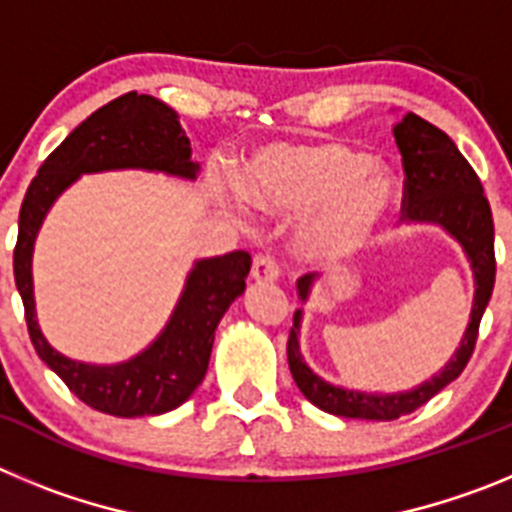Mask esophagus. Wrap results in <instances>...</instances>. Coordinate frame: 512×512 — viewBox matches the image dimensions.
<instances>
[{
  "label": "esophagus",
  "instance_id": "34e87169",
  "mask_svg": "<svg viewBox=\"0 0 512 512\" xmlns=\"http://www.w3.org/2000/svg\"><path fill=\"white\" fill-rule=\"evenodd\" d=\"M253 282L259 284H271L279 279V264L274 261V256H256L251 266Z\"/></svg>",
  "mask_w": 512,
  "mask_h": 512
}]
</instances>
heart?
Masks as SVG:
<instances>
[{"instance_id": "obj_1", "label": "heart", "mask_w": 512, "mask_h": 512, "mask_svg": "<svg viewBox=\"0 0 512 512\" xmlns=\"http://www.w3.org/2000/svg\"><path fill=\"white\" fill-rule=\"evenodd\" d=\"M241 192L266 215H300L295 251L330 264L377 241L397 202L387 166L343 140L271 143L243 164Z\"/></svg>"}]
</instances>
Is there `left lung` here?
Listing matches in <instances>:
<instances>
[{
    "mask_svg": "<svg viewBox=\"0 0 512 512\" xmlns=\"http://www.w3.org/2000/svg\"><path fill=\"white\" fill-rule=\"evenodd\" d=\"M395 143L400 148L402 169H405V197H402V220L405 223L438 225L454 238L467 256L474 274V302L469 325L459 348L443 366L441 372L433 374L428 382L418 384L408 392H359L346 390L338 384L325 382L305 364L300 351V323L302 310L295 312V325L289 330L287 359L289 372L295 377L302 395L315 405L338 418L359 420H395L418 410L420 405L431 400L433 395L454 382L464 366L469 364L477 343L479 320L485 315V307L495 287V225H492L490 202L479 176L469 166V161L459 153L454 140L438 130L423 117L408 115L397 122ZM318 274H305L297 279V295L302 302L310 300L312 284Z\"/></svg>",
    "mask_w": 512,
    "mask_h": 512,
    "instance_id": "8db88e82",
    "label": "left lung"
}]
</instances>
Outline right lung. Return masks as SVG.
Here are the masks:
<instances>
[{"label":"right lung","instance_id":"add662e5","mask_svg":"<svg viewBox=\"0 0 512 512\" xmlns=\"http://www.w3.org/2000/svg\"><path fill=\"white\" fill-rule=\"evenodd\" d=\"M143 169L197 179L200 164L179 125V115L151 94L128 92L99 107L45 158L20 207L15 284L25 305L30 341L40 359L89 408L117 418H143L179 408L205 379L215 328L243 295L251 256L233 251L192 266L182 297L156 341L120 364H87L63 356L45 341L35 318L33 248L53 202L81 174Z\"/></svg>","mask_w":512,"mask_h":512}]
</instances>
